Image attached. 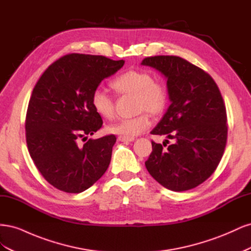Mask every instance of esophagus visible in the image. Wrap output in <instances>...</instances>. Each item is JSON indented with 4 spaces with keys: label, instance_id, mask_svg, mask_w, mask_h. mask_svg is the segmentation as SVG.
Returning <instances> with one entry per match:
<instances>
[{
    "label": "esophagus",
    "instance_id": "1",
    "mask_svg": "<svg viewBox=\"0 0 251 251\" xmlns=\"http://www.w3.org/2000/svg\"><path fill=\"white\" fill-rule=\"evenodd\" d=\"M118 140H119V141H123V142H131V141H134V138L126 137V136H119Z\"/></svg>",
    "mask_w": 251,
    "mask_h": 251
}]
</instances>
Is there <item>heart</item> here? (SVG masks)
<instances>
[{
  "mask_svg": "<svg viewBox=\"0 0 251 251\" xmlns=\"http://www.w3.org/2000/svg\"><path fill=\"white\" fill-rule=\"evenodd\" d=\"M111 87L120 95H135V110L141 113L109 126L110 133L131 138L140 135L151 126L150 116L145 111L158 115L163 112L168 103V90L162 82L154 80L148 71H126L111 81ZM91 105L97 115L103 119H112L115 114L113 98L100 89H96L91 95Z\"/></svg>",
  "mask_w": 251,
  "mask_h": 251,
  "instance_id": "b5f03b06",
  "label": "heart"
}]
</instances>
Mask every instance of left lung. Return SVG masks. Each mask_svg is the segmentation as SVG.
Segmentation results:
<instances>
[{"label":"left lung","instance_id":"1","mask_svg":"<svg viewBox=\"0 0 251 251\" xmlns=\"http://www.w3.org/2000/svg\"><path fill=\"white\" fill-rule=\"evenodd\" d=\"M141 65L155 68L168 79L171 105L151 133L169 140L151 141L146 168L157 182L174 192L195 188L219 165L227 141L223 97L208 73L174 55L146 57Z\"/></svg>","mask_w":251,"mask_h":251}]
</instances>
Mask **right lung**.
Segmentation results:
<instances>
[{
  "instance_id": "right-lung-1",
  "label": "right lung",
  "mask_w": 251,
  "mask_h": 251,
  "mask_svg": "<svg viewBox=\"0 0 251 251\" xmlns=\"http://www.w3.org/2000/svg\"><path fill=\"white\" fill-rule=\"evenodd\" d=\"M124 65L123 59L71 53L51 64L33 88L25 121L28 151L42 176L59 191L81 193L108 170L115 135L81 147L77 142L102 126L91 95Z\"/></svg>"
}]
</instances>
